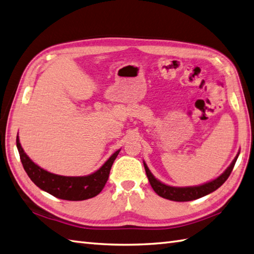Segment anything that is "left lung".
Listing matches in <instances>:
<instances>
[{
    "label": "left lung",
    "mask_w": 254,
    "mask_h": 254,
    "mask_svg": "<svg viewBox=\"0 0 254 254\" xmlns=\"http://www.w3.org/2000/svg\"><path fill=\"white\" fill-rule=\"evenodd\" d=\"M239 156V152L237 154V156L235 157V159L233 160V162L231 163L224 173H222L219 178H216L213 181H210L205 184L202 185H198V186H188V187H174V186H169L163 184L162 182H160L159 180H157L152 173L149 171L147 164L144 162V167H145V171L147 174V178H148V181L150 183V185L152 187V190L156 191L157 194L159 196L164 198V199H169L172 200V201H191V200L201 198L205 194H209L212 191L216 190L217 188L221 187L225 181L228 179V176L231 175L232 171L234 169V166L236 161H237V158Z\"/></svg>",
    "instance_id": "8db88e82"
}]
</instances>
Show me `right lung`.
Masks as SVG:
<instances>
[{
  "label": "right lung",
  "mask_w": 254,
  "mask_h": 254,
  "mask_svg": "<svg viewBox=\"0 0 254 254\" xmlns=\"http://www.w3.org/2000/svg\"><path fill=\"white\" fill-rule=\"evenodd\" d=\"M16 144L23 169L34 184L42 190L51 193L52 196L64 200H70V201H80V200L97 196L107 183L110 169L120 151V149L117 150L96 172L90 175L63 176L47 172L46 170L35 164L23 151L18 135L16 138Z\"/></svg>",
  "instance_id": "right-lung-1"
}]
</instances>
